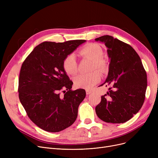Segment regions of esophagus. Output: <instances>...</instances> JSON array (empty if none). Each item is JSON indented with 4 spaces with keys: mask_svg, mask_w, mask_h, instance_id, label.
<instances>
[{
    "mask_svg": "<svg viewBox=\"0 0 158 158\" xmlns=\"http://www.w3.org/2000/svg\"><path fill=\"white\" fill-rule=\"evenodd\" d=\"M92 92V90H89V89H87V90H86V94L87 95H89V94H90Z\"/></svg>",
    "mask_w": 158,
    "mask_h": 158,
    "instance_id": "obj_1",
    "label": "esophagus"
}]
</instances>
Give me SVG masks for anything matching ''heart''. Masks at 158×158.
Wrapping results in <instances>:
<instances>
[{
	"label": "heart",
	"mask_w": 158,
	"mask_h": 158,
	"mask_svg": "<svg viewBox=\"0 0 158 158\" xmlns=\"http://www.w3.org/2000/svg\"><path fill=\"white\" fill-rule=\"evenodd\" d=\"M79 54L85 58L93 61L92 70H97L101 72H105L107 63L103 58L102 48L97 44H89L82 47ZM77 62L75 55L71 54L66 56L63 61V68L65 72L74 76L77 72ZM101 74L94 71L87 74H80L74 79V83L76 87L85 89H90L101 81Z\"/></svg>",
	"instance_id": "1"
}]
</instances>
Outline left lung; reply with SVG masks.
I'll use <instances>...</instances> for the list:
<instances>
[{
  "instance_id": "obj_1",
  "label": "left lung",
  "mask_w": 158,
  "mask_h": 158,
  "mask_svg": "<svg viewBox=\"0 0 158 158\" xmlns=\"http://www.w3.org/2000/svg\"><path fill=\"white\" fill-rule=\"evenodd\" d=\"M95 40L104 43L108 48L110 63L104 84L111 86L95 107L97 115L107 123H124L143 104L147 86L146 72L139 56L129 44L109 35Z\"/></svg>"
}]
</instances>
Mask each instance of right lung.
I'll list each match as a JSON object with an SVG mask.
<instances>
[{"label":"right lung","mask_w":158,"mask_h":158,"mask_svg":"<svg viewBox=\"0 0 158 158\" xmlns=\"http://www.w3.org/2000/svg\"><path fill=\"white\" fill-rule=\"evenodd\" d=\"M85 41H45L36 46L22 64L19 99L29 118L44 131L60 132L77 118L78 107L86 92L72 89L73 82L64 70L63 61Z\"/></svg>","instance_id":"obj_1"}]
</instances>
